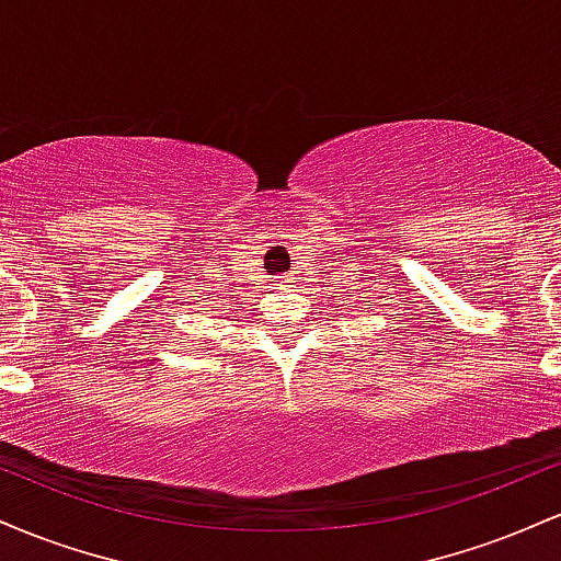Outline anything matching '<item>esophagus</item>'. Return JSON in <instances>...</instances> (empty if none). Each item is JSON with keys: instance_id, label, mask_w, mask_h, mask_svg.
<instances>
[{"instance_id": "1", "label": "esophagus", "mask_w": 561, "mask_h": 561, "mask_svg": "<svg viewBox=\"0 0 561 561\" xmlns=\"http://www.w3.org/2000/svg\"><path fill=\"white\" fill-rule=\"evenodd\" d=\"M279 282H282V285H285V282H287V279H282V276H279Z\"/></svg>"}]
</instances>
